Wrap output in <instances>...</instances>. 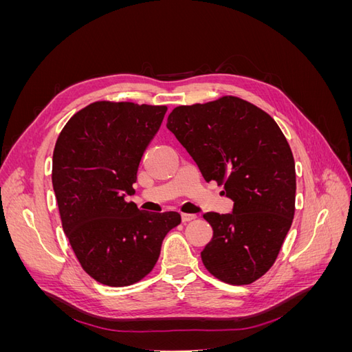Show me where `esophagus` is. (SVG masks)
<instances>
[{"label":"esophagus","instance_id":"obj_1","mask_svg":"<svg viewBox=\"0 0 352 352\" xmlns=\"http://www.w3.org/2000/svg\"><path fill=\"white\" fill-rule=\"evenodd\" d=\"M195 219H197L195 214H186V212H184V214H182V221H184V223L192 221V220H195Z\"/></svg>","mask_w":352,"mask_h":352}]
</instances>
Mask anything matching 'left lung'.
I'll return each instance as SVG.
<instances>
[{"instance_id":"1","label":"left lung","mask_w":352,"mask_h":352,"mask_svg":"<svg viewBox=\"0 0 352 352\" xmlns=\"http://www.w3.org/2000/svg\"><path fill=\"white\" fill-rule=\"evenodd\" d=\"M167 127L195 160L202 176L225 186L230 214L206 212L212 239L201 252L206 269L229 285H250L274 264L295 214V162L272 117L225 95L179 105Z\"/></svg>"}]
</instances>
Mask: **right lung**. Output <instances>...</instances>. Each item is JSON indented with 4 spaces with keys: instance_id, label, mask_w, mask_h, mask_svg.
Here are the masks:
<instances>
[{
    "instance_id": "1",
    "label": "right lung",
    "mask_w": 352,
    "mask_h": 352,
    "mask_svg": "<svg viewBox=\"0 0 352 352\" xmlns=\"http://www.w3.org/2000/svg\"><path fill=\"white\" fill-rule=\"evenodd\" d=\"M166 105L95 101L70 117L52 154L63 230L82 269L107 286L144 279L160 257L167 233L180 225L176 211L138 210L124 195Z\"/></svg>"
}]
</instances>
